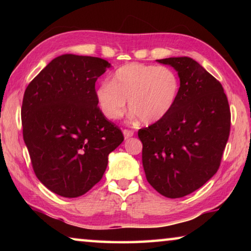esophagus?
<instances>
[{
	"label": "esophagus",
	"instance_id": "1",
	"mask_svg": "<svg viewBox=\"0 0 251 251\" xmlns=\"http://www.w3.org/2000/svg\"><path fill=\"white\" fill-rule=\"evenodd\" d=\"M123 134H124L125 139H128V138H130V137H133V136H134V131L130 130V129H124V130H123Z\"/></svg>",
	"mask_w": 251,
	"mask_h": 251
}]
</instances>
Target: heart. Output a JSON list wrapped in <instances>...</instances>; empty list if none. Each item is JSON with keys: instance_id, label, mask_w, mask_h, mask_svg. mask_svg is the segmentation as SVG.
Wrapping results in <instances>:
<instances>
[{"instance_id": "b5f03b06", "label": "heart", "mask_w": 251, "mask_h": 251, "mask_svg": "<svg viewBox=\"0 0 251 251\" xmlns=\"http://www.w3.org/2000/svg\"><path fill=\"white\" fill-rule=\"evenodd\" d=\"M179 88V78L169 67L129 63L118 67L109 83L100 84L95 97L107 120L116 121L124 115L128 100L130 113L150 125L171 113Z\"/></svg>"}]
</instances>
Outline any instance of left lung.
I'll return each instance as SVG.
<instances>
[{
  "instance_id": "left-lung-1",
  "label": "left lung",
  "mask_w": 251,
  "mask_h": 251,
  "mask_svg": "<svg viewBox=\"0 0 251 251\" xmlns=\"http://www.w3.org/2000/svg\"><path fill=\"white\" fill-rule=\"evenodd\" d=\"M179 76L171 113L138 130L147 181L160 195L180 198L217 173L230 131V109L224 88L193 58L157 59Z\"/></svg>"
}]
</instances>
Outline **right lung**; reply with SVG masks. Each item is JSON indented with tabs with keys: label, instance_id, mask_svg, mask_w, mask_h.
Listing matches in <instances>:
<instances>
[{
	"label": "right lung",
	"instance_id": "1",
	"mask_svg": "<svg viewBox=\"0 0 251 251\" xmlns=\"http://www.w3.org/2000/svg\"><path fill=\"white\" fill-rule=\"evenodd\" d=\"M108 67L103 58L64 54L25 90L23 138L34 173L62 197H79L96 185L108 155L124 141L97 107L95 83Z\"/></svg>",
	"mask_w": 251,
	"mask_h": 251
}]
</instances>
